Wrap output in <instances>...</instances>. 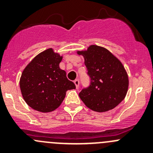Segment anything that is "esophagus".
Instances as JSON below:
<instances>
[{
	"label": "esophagus",
	"mask_w": 153,
	"mask_h": 153,
	"mask_svg": "<svg viewBox=\"0 0 153 153\" xmlns=\"http://www.w3.org/2000/svg\"><path fill=\"white\" fill-rule=\"evenodd\" d=\"M74 84H75V86H76V88L78 89V86H79V81H78V79L75 80V81H74Z\"/></svg>",
	"instance_id": "obj_1"
}]
</instances>
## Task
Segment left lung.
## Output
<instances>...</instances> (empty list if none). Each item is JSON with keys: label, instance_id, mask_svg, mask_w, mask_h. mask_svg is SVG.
Returning <instances> with one entry per match:
<instances>
[{"label": "left lung", "instance_id": "1", "mask_svg": "<svg viewBox=\"0 0 153 153\" xmlns=\"http://www.w3.org/2000/svg\"><path fill=\"white\" fill-rule=\"evenodd\" d=\"M84 58L90 84L80 92L79 97L88 108L98 112L112 109L124 99L129 79L121 61L108 49L91 45L78 51Z\"/></svg>", "mask_w": 153, "mask_h": 153}]
</instances>
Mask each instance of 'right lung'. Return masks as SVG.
Instances as JSON below:
<instances>
[{
  "label": "right lung",
  "mask_w": 153,
  "mask_h": 153,
  "mask_svg": "<svg viewBox=\"0 0 153 153\" xmlns=\"http://www.w3.org/2000/svg\"><path fill=\"white\" fill-rule=\"evenodd\" d=\"M62 56L52 48L38 54L21 74L20 88L24 101L35 110L49 112L61 104L69 89H75L60 69Z\"/></svg>",
  "instance_id": "1"
}]
</instances>
